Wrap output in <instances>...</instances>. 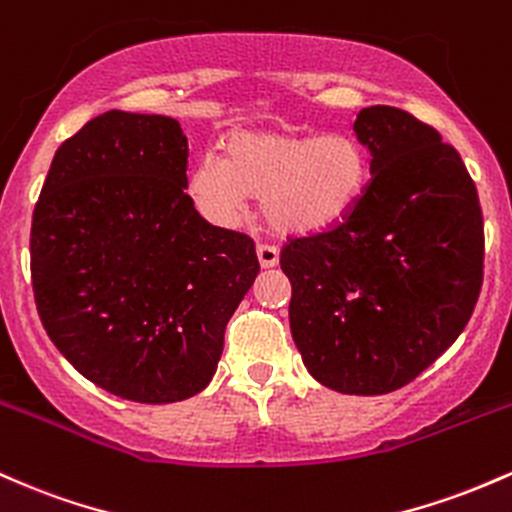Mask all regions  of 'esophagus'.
<instances>
[{"mask_svg":"<svg viewBox=\"0 0 512 512\" xmlns=\"http://www.w3.org/2000/svg\"><path fill=\"white\" fill-rule=\"evenodd\" d=\"M256 254H258V263H261V268H273L280 258L278 249L271 244H258Z\"/></svg>","mask_w":512,"mask_h":512,"instance_id":"34e87169","label":"esophagus"}]
</instances>
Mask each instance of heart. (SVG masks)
<instances>
[{
	"label": "heart",
	"instance_id": "1",
	"mask_svg": "<svg viewBox=\"0 0 512 512\" xmlns=\"http://www.w3.org/2000/svg\"><path fill=\"white\" fill-rule=\"evenodd\" d=\"M365 154L348 135L241 130L229 154L205 152L188 174V193L205 220L234 227L249 195H263L268 225L280 234H317L341 222L363 195Z\"/></svg>",
	"mask_w": 512,
	"mask_h": 512
}]
</instances>
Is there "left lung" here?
I'll return each instance as SVG.
<instances>
[{"mask_svg":"<svg viewBox=\"0 0 512 512\" xmlns=\"http://www.w3.org/2000/svg\"><path fill=\"white\" fill-rule=\"evenodd\" d=\"M370 181L324 232L287 237L290 329L304 365L343 394L416 380L464 331L484 283V215L467 166L433 125L358 113Z\"/></svg>","mask_w":512,"mask_h":512,"instance_id":"1","label":"left lung"}]
</instances>
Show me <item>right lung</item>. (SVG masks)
Masks as SVG:
<instances>
[{
	"label": "right lung",
	"instance_id": "right-lung-1",
	"mask_svg": "<svg viewBox=\"0 0 512 512\" xmlns=\"http://www.w3.org/2000/svg\"><path fill=\"white\" fill-rule=\"evenodd\" d=\"M179 120L108 111L55 152L31 222V285L57 350L120 399L208 387L258 275L254 239L212 227Z\"/></svg>",
	"mask_w": 512,
	"mask_h": 512
}]
</instances>
